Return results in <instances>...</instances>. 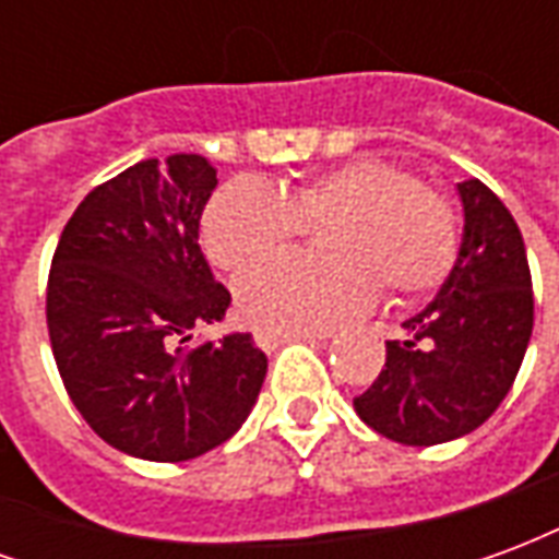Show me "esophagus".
<instances>
[{"instance_id":"34e87169","label":"esophagus","mask_w":559,"mask_h":559,"mask_svg":"<svg viewBox=\"0 0 559 559\" xmlns=\"http://www.w3.org/2000/svg\"><path fill=\"white\" fill-rule=\"evenodd\" d=\"M254 341L260 350H278L281 344L287 341H317V335H308V332H296V335H281V332H266V329H257Z\"/></svg>"}]
</instances>
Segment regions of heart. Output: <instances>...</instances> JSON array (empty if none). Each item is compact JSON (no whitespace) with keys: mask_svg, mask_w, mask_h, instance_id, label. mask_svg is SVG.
I'll list each match as a JSON object with an SVG mask.
<instances>
[{"mask_svg":"<svg viewBox=\"0 0 559 559\" xmlns=\"http://www.w3.org/2000/svg\"><path fill=\"white\" fill-rule=\"evenodd\" d=\"M323 224L320 245L332 257H278L236 281L248 323L296 335L362 311L377 284L395 299L428 293L443 284L461 248L449 197L383 158L347 160L281 191L224 185L203 215V245L212 263L239 272Z\"/></svg>","mask_w":559,"mask_h":559,"instance_id":"b5f03b06","label":"heart"}]
</instances>
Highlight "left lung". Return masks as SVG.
<instances>
[{
    "mask_svg": "<svg viewBox=\"0 0 559 559\" xmlns=\"http://www.w3.org/2000/svg\"><path fill=\"white\" fill-rule=\"evenodd\" d=\"M464 236L433 302L386 341V365L353 399L359 419L404 445L476 431L506 392L533 332V281L512 212L479 179L457 182Z\"/></svg>",
    "mask_w": 559,
    "mask_h": 559,
    "instance_id": "obj_1",
    "label": "left lung"
}]
</instances>
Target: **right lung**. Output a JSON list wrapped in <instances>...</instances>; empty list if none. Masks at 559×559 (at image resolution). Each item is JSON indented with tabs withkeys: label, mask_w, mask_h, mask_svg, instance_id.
<instances>
[{
	"label": "right lung",
	"mask_w": 559,
	"mask_h": 559,
	"mask_svg": "<svg viewBox=\"0 0 559 559\" xmlns=\"http://www.w3.org/2000/svg\"><path fill=\"white\" fill-rule=\"evenodd\" d=\"M215 185L203 155L140 160L92 188L56 245V368L92 431L126 455H203L242 428L266 380L248 332L185 347L230 308L197 242Z\"/></svg>",
	"instance_id": "1"
}]
</instances>
